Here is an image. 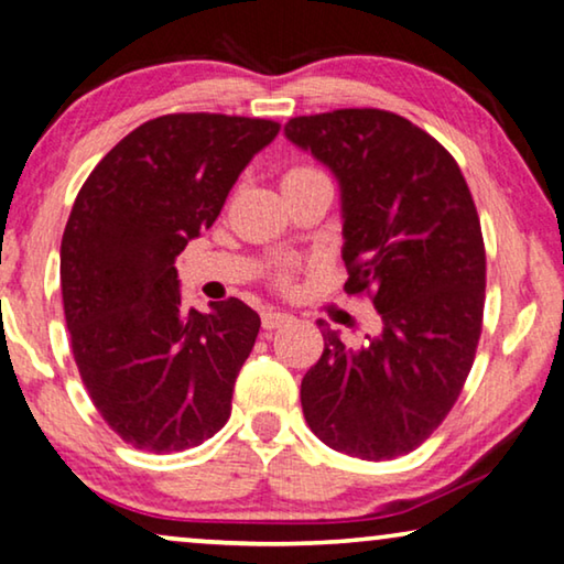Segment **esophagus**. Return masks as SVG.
I'll return each instance as SVG.
<instances>
[{"label": "esophagus", "instance_id": "1", "mask_svg": "<svg viewBox=\"0 0 564 564\" xmlns=\"http://www.w3.org/2000/svg\"><path fill=\"white\" fill-rule=\"evenodd\" d=\"M291 319H293V316L281 312V308H268V312H263V327L265 329H279V327H283V324H289Z\"/></svg>", "mask_w": 564, "mask_h": 564}]
</instances>
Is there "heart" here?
<instances>
[{
	"mask_svg": "<svg viewBox=\"0 0 564 564\" xmlns=\"http://www.w3.org/2000/svg\"><path fill=\"white\" fill-rule=\"evenodd\" d=\"M306 173H316L314 169H306V165H296V169H289L283 173V181H291V178H299V176H306ZM285 281V275H283Z\"/></svg>",
	"mask_w": 564,
	"mask_h": 564,
	"instance_id": "1",
	"label": "heart"
}]
</instances>
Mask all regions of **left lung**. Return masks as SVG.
<instances>
[{"label": "left lung", "mask_w": 564, "mask_h": 564, "mask_svg": "<svg viewBox=\"0 0 564 564\" xmlns=\"http://www.w3.org/2000/svg\"><path fill=\"white\" fill-rule=\"evenodd\" d=\"M285 138L335 173L347 293H368L380 335L324 352L301 380L306 424L360 459L409 455L444 422L473 368L486 248L463 171L422 127L386 109L293 117Z\"/></svg>", "instance_id": "8db88e82"}]
</instances>
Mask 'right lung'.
I'll return each instance as SVG.
<instances>
[{
  "instance_id": "1",
  "label": "right lung",
  "mask_w": 564,
  "mask_h": 564,
  "mask_svg": "<svg viewBox=\"0 0 564 564\" xmlns=\"http://www.w3.org/2000/svg\"><path fill=\"white\" fill-rule=\"evenodd\" d=\"M279 130L256 117H155L76 196L61 242L70 350L94 406L132 447L184 452L227 424L260 316L240 299L186 312L176 258Z\"/></svg>"
}]
</instances>
